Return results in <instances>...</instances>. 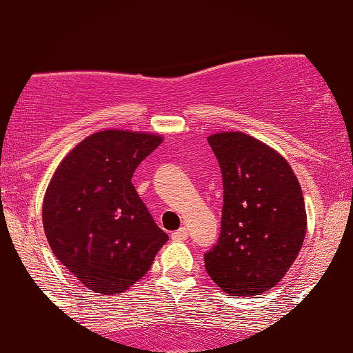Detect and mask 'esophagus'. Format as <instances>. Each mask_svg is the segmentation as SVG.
<instances>
[{
  "instance_id": "34e87169",
  "label": "esophagus",
  "mask_w": 353,
  "mask_h": 353,
  "mask_svg": "<svg viewBox=\"0 0 353 353\" xmlns=\"http://www.w3.org/2000/svg\"><path fill=\"white\" fill-rule=\"evenodd\" d=\"M188 237H189V232H188V229H185V228H181L179 230H176V232L171 234L172 241H177V242L185 241Z\"/></svg>"
}]
</instances>
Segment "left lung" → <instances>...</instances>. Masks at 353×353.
Segmentation results:
<instances>
[{"instance_id": "obj_1", "label": "left lung", "mask_w": 353, "mask_h": 353, "mask_svg": "<svg viewBox=\"0 0 353 353\" xmlns=\"http://www.w3.org/2000/svg\"><path fill=\"white\" fill-rule=\"evenodd\" d=\"M222 171L224 205L205 270L224 292L261 295L277 285L307 232L302 188L285 157L239 131L208 137Z\"/></svg>"}]
</instances>
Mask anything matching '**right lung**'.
Segmentation results:
<instances>
[{
    "label": "right lung",
    "instance_id": "obj_1",
    "mask_svg": "<svg viewBox=\"0 0 353 353\" xmlns=\"http://www.w3.org/2000/svg\"><path fill=\"white\" fill-rule=\"evenodd\" d=\"M161 143L151 132H94L66 154L48 184L43 228L52 254L92 292H125L168 242L131 182Z\"/></svg>",
    "mask_w": 353,
    "mask_h": 353
}]
</instances>
